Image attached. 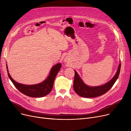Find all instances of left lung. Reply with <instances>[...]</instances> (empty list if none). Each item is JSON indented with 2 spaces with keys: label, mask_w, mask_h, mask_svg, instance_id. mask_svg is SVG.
I'll return each instance as SVG.
<instances>
[{
  "label": "left lung",
  "mask_w": 131,
  "mask_h": 131,
  "mask_svg": "<svg viewBox=\"0 0 131 131\" xmlns=\"http://www.w3.org/2000/svg\"><path fill=\"white\" fill-rule=\"evenodd\" d=\"M121 64L120 63L117 71L114 78L104 85L99 86H89L83 83L79 75L76 71H75V77L73 83V88L75 92L78 95L84 98H94L108 92L113 86L117 79H118Z\"/></svg>",
  "instance_id": "8db88e82"
}]
</instances>
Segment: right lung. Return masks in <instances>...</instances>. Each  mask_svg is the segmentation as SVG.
Masks as SVG:
<instances>
[{
  "label": "right lung",
  "mask_w": 131,
  "mask_h": 131,
  "mask_svg": "<svg viewBox=\"0 0 131 131\" xmlns=\"http://www.w3.org/2000/svg\"><path fill=\"white\" fill-rule=\"evenodd\" d=\"M61 67V65L60 63H58L53 66L51 68L49 75L47 79L42 83L38 84L24 85L19 84L12 78L9 73H8V75L13 84L21 93L30 97H42L51 92L53 87L54 80ZM6 67L7 68H8L7 66ZM8 71L7 70V72H8Z\"/></svg>",
  "instance_id": "right-lung-1"
}]
</instances>
